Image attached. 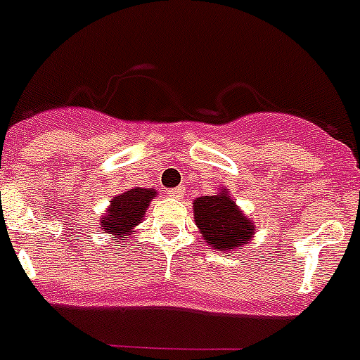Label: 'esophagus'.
Masks as SVG:
<instances>
[{
    "label": "esophagus",
    "instance_id": "obj_1",
    "mask_svg": "<svg viewBox=\"0 0 360 360\" xmlns=\"http://www.w3.org/2000/svg\"><path fill=\"white\" fill-rule=\"evenodd\" d=\"M184 191L186 190H184L183 186H177V188H174V190L169 191V195L174 197V199H181V197L184 195Z\"/></svg>",
    "mask_w": 360,
    "mask_h": 360
}]
</instances>
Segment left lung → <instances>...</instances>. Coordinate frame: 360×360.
Listing matches in <instances>:
<instances>
[{
	"mask_svg": "<svg viewBox=\"0 0 360 360\" xmlns=\"http://www.w3.org/2000/svg\"><path fill=\"white\" fill-rule=\"evenodd\" d=\"M191 206L204 243L221 254L245 247L256 236L254 220L241 211L226 186L214 195L199 197Z\"/></svg>",
	"mask_w": 360,
	"mask_h": 360,
	"instance_id": "left-lung-1",
	"label": "left lung"
}]
</instances>
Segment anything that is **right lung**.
Here are the masks:
<instances>
[{"instance_id": "obj_1", "label": "right lung", "mask_w": 360, "mask_h": 360, "mask_svg": "<svg viewBox=\"0 0 360 360\" xmlns=\"http://www.w3.org/2000/svg\"><path fill=\"white\" fill-rule=\"evenodd\" d=\"M158 195L154 188L134 186L110 199V206L99 218V231L108 236L124 240L133 238L136 226H140L146 217L150 200Z\"/></svg>"}]
</instances>
